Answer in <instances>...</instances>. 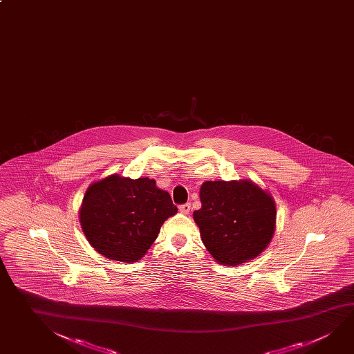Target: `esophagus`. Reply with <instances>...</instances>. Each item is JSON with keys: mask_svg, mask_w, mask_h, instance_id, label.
Wrapping results in <instances>:
<instances>
[{"mask_svg": "<svg viewBox=\"0 0 354 354\" xmlns=\"http://www.w3.org/2000/svg\"><path fill=\"white\" fill-rule=\"evenodd\" d=\"M190 204H184V205H180L179 206V211L181 212V214H184V215H187L189 212H190Z\"/></svg>", "mask_w": 354, "mask_h": 354, "instance_id": "esophagus-1", "label": "esophagus"}]
</instances>
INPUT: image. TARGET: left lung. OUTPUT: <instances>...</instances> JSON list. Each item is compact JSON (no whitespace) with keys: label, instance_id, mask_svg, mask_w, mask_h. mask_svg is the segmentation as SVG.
I'll use <instances>...</instances> for the list:
<instances>
[{"label":"left lung","instance_id":"8db88e82","mask_svg":"<svg viewBox=\"0 0 354 354\" xmlns=\"http://www.w3.org/2000/svg\"><path fill=\"white\" fill-rule=\"evenodd\" d=\"M200 201L201 209L192 216L217 263L234 267L254 260L272 240L276 204L254 181H205Z\"/></svg>","mask_w":354,"mask_h":354}]
</instances>
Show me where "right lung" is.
Returning a JSON list of instances; mask_svg holds the SVG:
<instances>
[{"label": "right lung", "mask_w": 354, "mask_h": 354, "mask_svg": "<svg viewBox=\"0 0 354 354\" xmlns=\"http://www.w3.org/2000/svg\"><path fill=\"white\" fill-rule=\"evenodd\" d=\"M176 212L169 192L159 189L156 180L112 174L88 186L80 223L98 254L133 263L144 257L162 223Z\"/></svg>", "instance_id": "1"}]
</instances>
